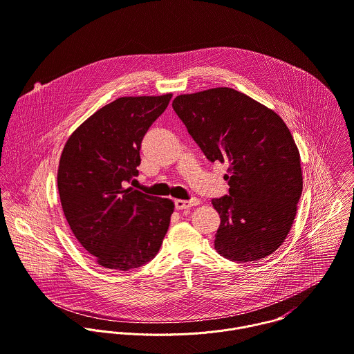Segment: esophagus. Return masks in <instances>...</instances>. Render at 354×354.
<instances>
[{
  "mask_svg": "<svg viewBox=\"0 0 354 354\" xmlns=\"http://www.w3.org/2000/svg\"><path fill=\"white\" fill-rule=\"evenodd\" d=\"M201 203L199 199H191V201H181V199H177L174 202L176 205V209L177 210H184V209H191V207H195Z\"/></svg>",
  "mask_w": 354,
  "mask_h": 354,
  "instance_id": "34e87169",
  "label": "esophagus"
}]
</instances>
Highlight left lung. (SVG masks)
I'll list each match as a JSON object with an SVG mask.
<instances>
[{"label": "left lung", "instance_id": "1", "mask_svg": "<svg viewBox=\"0 0 354 354\" xmlns=\"http://www.w3.org/2000/svg\"><path fill=\"white\" fill-rule=\"evenodd\" d=\"M171 106L206 158L230 165V195L212 201L221 218L216 250L239 262L274 252L292 227L304 184L284 120L232 88L180 95Z\"/></svg>", "mask_w": 354, "mask_h": 354}]
</instances>
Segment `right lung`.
<instances>
[{"label":"right lung","instance_id":"obj_1","mask_svg":"<svg viewBox=\"0 0 354 354\" xmlns=\"http://www.w3.org/2000/svg\"><path fill=\"white\" fill-rule=\"evenodd\" d=\"M171 96L119 97L64 144L57 169L62 209L77 240L103 268H140L158 254L169 230L173 201L126 185L138 176L142 137Z\"/></svg>","mask_w":354,"mask_h":354}]
</instances>
